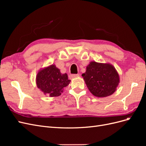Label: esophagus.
Wrapping results in <instances>:
<instances>
[{
    "label": "esophagus",
    "instance_id": "esophagus-1",
    "mask_svg": "<svg viewBox=\"0 0 146 146\" xmlns=\"http://www.w3.org/2000/svg\"><path fill=\"white\" fill-rule=\"evenodd\" d=\"M70 77L71 78H77L79 77V74H71Z\"/></svg>",
    "mask_w": 146,
    "mask_h": 146
}]
</instances>
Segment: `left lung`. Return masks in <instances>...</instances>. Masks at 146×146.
Instances as JSON below:
<instances>
[{
    "mask_svg": "<svg viewBox=\"0 0 146 146\" xmlns=\"http://www.w3.org/2000/svg\"><path fill=\"white\" fill-rule=\"evenodd\" d=\"M88 90L94 96L105 98L113 94L120 82L119 74L110 63L91 61L82 74Z\"/></svg>",
    "mask_w": 146,
    "mask_h": 146,
    "instance_id": "1",
    "label": "left lung"
}]
</instances>
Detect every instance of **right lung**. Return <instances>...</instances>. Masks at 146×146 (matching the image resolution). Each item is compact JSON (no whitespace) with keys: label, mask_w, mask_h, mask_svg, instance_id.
<instances>
[{"label":"right lung","mask_w":146,"mask_h":146,"mask_svg":"<svg viewBox=\"0 0 146 146\" xmlns=\"http://www.w3.org/2000/svg\"><path fill=\"white\" fill-rule=\"evenodd\" d=\"M66 73H61L55 64L39 70L36 77V86L44 94L58 97L63 92L64 88L70 83Z\"/></svg>","instance_id":"right-lung-1"}]
</instances>
